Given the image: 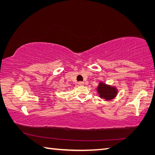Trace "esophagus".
Instances as JSON below:
<instances>
[{
    "mask_svg": "<svg viewBox=\"0 0 155 155\" xmlns=\"http://www.w3.org/2000/svg\"><path fill=\"white\" fill-rule=\"evenodd\" d=\"M78 84H79V85L83 86V85H84V84H85V83H84L83 81H79V82H78Z\"/></svg>",
    "mask_w": 155,
    "mask_h": 155,
    "instance_id": "1",
    "label": "esophagus"
}]
</instances>
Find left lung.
Here are the masks:
<instances>
[{
	"mask_svg": "<svg viewBox=\"0 0 155 155\" xmlns=\"http://www.w3.org/2000/svg\"><path fill=\"white\" fill-rule=\"evenodd\" d=\"M97 93L101 98H104L105 100H110L114 99L117 96L118 90L114 86H110L107 84L100 82L97 87Z\"/></svg>",
	"mask_w": 155,
	"mask_h": 155,
	"instance_id": "obj_1",
	"label": "left lung"
}]
</instances>
